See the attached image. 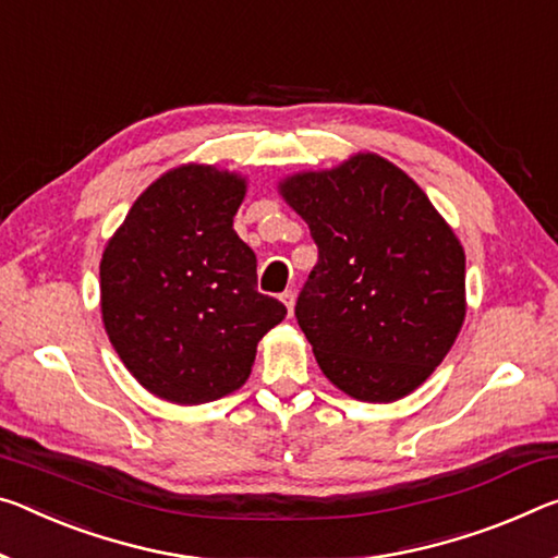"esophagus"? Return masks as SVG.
I'll use <instances>...</instances> for the list:
<instances>
[{
  "instance_id": "obj_1",
  "label": "esophagus",
  "mask_w": 558,
  "mask_h": 558,
  "mask_svg": "<svg viewBox=\"0 0 558 558\" xmlns=\"http://www.w3.org/2000/svg\"><path fill=\"white\" fill-rule=\"evenodd\" d=\"M280 300H282V305L288 307V315H293V307H295V293H293V290H286V293L280 295Z\"/></svg>"
}]
</instances>
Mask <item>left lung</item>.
<instances>
[{
  "instance_id": "1",
  "label": "left lung",
  "mask_w": 558,
  "mask_h": 558,
  "mask_svg": "<svg viewBox=\"0 0 558 558\" xmlns=\"http://www.w3.org/2000/svg\"><path fill=\"white\" fill-rule=\"evenodd\" d=\"M278 189L317 245L295 317L323 375L362 402L417 390L466 313L464 247L452 228L377 154L288 175Z\"/></svg>"
}]
</instances>
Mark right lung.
<instances>
[{"instance_id": "add662e5", "label": "right lung", "mask_w": 558, "mask_h": 558, "mask_svg": "<svg viewBox=\"0 0 558 558\" xmlns=\"http://www.w3.org/2000/svg\"><path fill=\"white\" fill-rule=\"evenodd\" d=\"M245 179L185 163L141 193L104 247L101 317L131 375L175 404L245 385L260 338L288 315L258 293L255 253L233 231Z\"/></svg>"}]
</instances>
